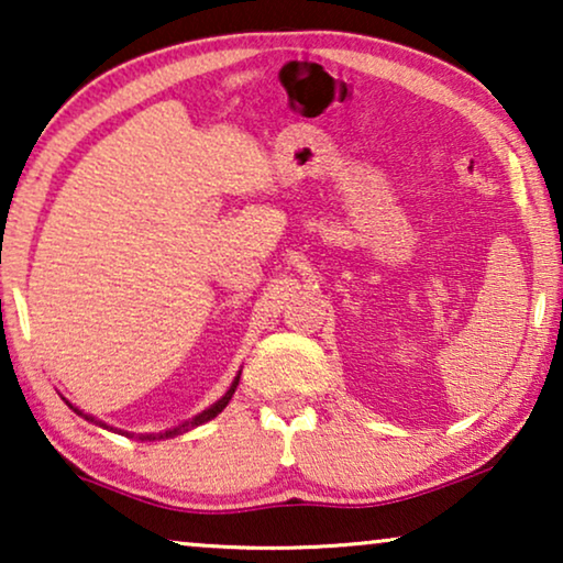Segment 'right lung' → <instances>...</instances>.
I'll list each match as a JSON object with an SVG mask.
<instances>
[{
  "label": "right lung",
  "instance_id": "add662e5",
  "mask_svg": "<svg viewBox=\"0 0 563 563\" xmlns=\"http://www.w3.org/2000/svg\"><path fill=\"white\" fill-rule=\"evenodd\" d=\"M238 382H241V374L235 376L233 379V384H230V389L225 391V395H222L218 402L214 405H210L207 407V410H202L199 415H195V418L191 420H187V422H181V426H176V428H172V430H164V433H153V435H137L141 438V441H158V438H174V435H181V433H187V430H191V428H197V426H202V422H207V420H212V418H218V415L225 410L228 407V402H230V397L235 395V387H238ZM68 407H71V410L76 412V415H81V418H87V420H91V422H97V426H102V428H110V426H104V422H99V420H95V418H89V415H84L81 410H76V407L68 402ZM110 430H118V428H110ZM120 433V430H118ZM122 435H128V438H133V433H125V430H122Z\"/></svg>",
  "mask_w": 563,
  "mask_h": 563
}]
</instances>
